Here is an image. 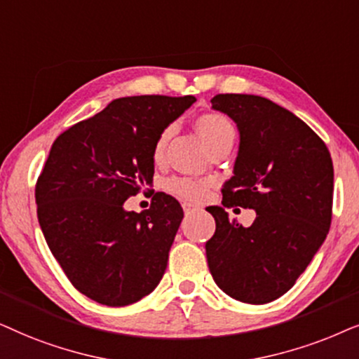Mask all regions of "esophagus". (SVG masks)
I'll return each mask as SVG.
<instances>
[{
    "label": "esophagus",
    "mask_w": 359,
    "mask_h": 359,
    "mask_svg": "<svg viewBox=\"0 0 359 359\" xmlns=\"http://www.w3.org/2000/svg\"><path fill=\"white\" fill-rule=\"evenodd\" d=\"M182 208H184V212L185 213H194V212H197V210H198V207H195V205H192V203H187V202H185V203H182Z\"/></svg>",
    "instance_id": "1"
}]
</instances>
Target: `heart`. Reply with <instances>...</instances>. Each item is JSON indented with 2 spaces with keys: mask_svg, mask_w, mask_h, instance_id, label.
<instances>
[{
  "mask_svg": "<svg viewBox=\"0 0 359 359\" xmlns=\"http://www.w3.org/2000/svg\"><path fill=\"white\" fill-rule=\"evenodd\" d=\"M195 128H197L198 135L202 140L207 142V146L212 147L218 144H224V142H235L236 140V126L235 123L229 119L226 114L218 111H210L205 114H200L195 121ZM172 136V126L164 128L157 136L152 146V161L156 164H162L165 159V149L169 144V140ZM165 190L170 192L175 197L189 200V202H198L207 194L208 182L207 180L192 179V177H172L165 182Z\"/></svg>",
  "mask_w": 359,
  "mask_h": 359,
  "instance_id": "obj_1",
  "label": "heart"
}]
</instances>
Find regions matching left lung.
<instances>
[{
  "label": "left lung",
  "instance_id": "1",
  "mask_svg": "<svg viewBox=\"0 0 359 359\" xmlns=\"http://www.w3.org/2000/svg\"><path fill=\"white\" fill-rule=\"evenodd\" d=\"M212 107L240 131V151L222 205L257 210L251 227L208 207L217 229L205 245L213 280L229 297L267 304L295 284L332 223L333 162L302 119L257 95L219 93Z\"/></svg>",
  "mask_w": 359,
  "mask_h": 359
}]
</instances>
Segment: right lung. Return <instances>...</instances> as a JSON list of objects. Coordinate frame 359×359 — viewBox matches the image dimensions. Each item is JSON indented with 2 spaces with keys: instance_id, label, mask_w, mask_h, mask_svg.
Segmentation results:
<instances>
[{
  "instance_id": "1",
  "label": "right lung",
  "mask_w": 359,
  "mask_h": 359,
  "mask_svg": "<svg viewBox=\"0 0 359 359\" xmlns=\"http://www.w3.org/2000/svg\"><path fill=\"white\" fill-rule=\"evenodd\" d=\"M194 102L190 95L113 100L50 147L36 184L37 218L72 285L95 302L135 304L164 276L182 207L164 192L141 213L123 203L151 184L154 141Z\"/></svg>"
}]
</instances>
